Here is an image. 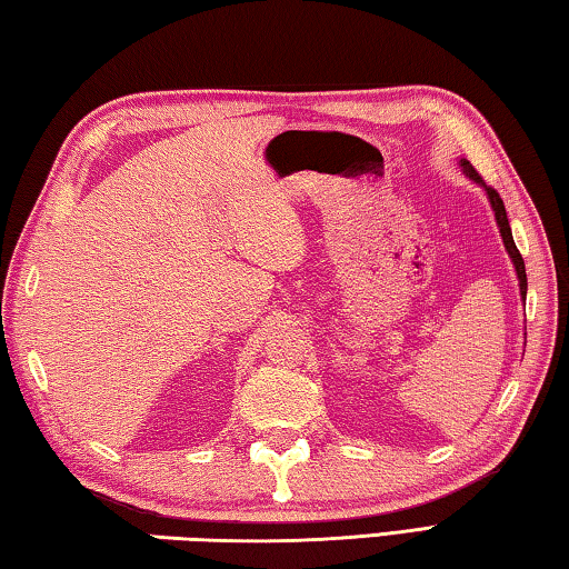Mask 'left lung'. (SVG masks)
<instances>
[{"instance_id": "obj_1", "label": "left lung", "mask_w": 569, "mask_h": 569, "mask_svg": "<svg viewBox=\"0 0 569 569\" xmlns=\"http://www.w3.org/2000/svg\"><path fill=\"white\" fill-rule=\"evenodd\" d=\"M460 167H462V172H465V177H470L475 184H480L482 189H485V194H487V199H490V207H492V212H495V219H497V227H500V237H502V242H505V249H507V254H510V259H512V264H515V272H517V282H520V300L525 302L527 300V272H525V259H522V254H520V249H517V244H515V239H512V229H510V222H507V209H505V202H502V197L495 192L492 187H487L485 182H482V177L475 172V167L467 162V159H460Z\"/></svg>"}]
</instances>
